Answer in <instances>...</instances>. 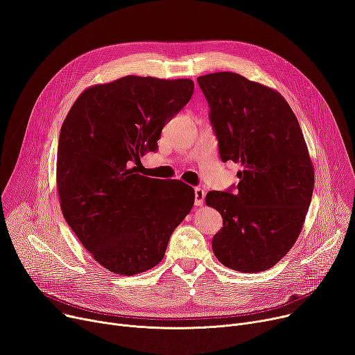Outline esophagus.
Wrapping results in <instances>:
<instances>
[{"label": "esophagus", "instance_id": "34e87169", "mask_svg": "<svg viewBox=\"0 0 355 355\" xmlns=\"http://www.w3.org/2000/svg\"><path fill=\"white\" fill-rule=\"evenodd\" d=\"M194 204L196 206H201V204L204 202V197H206V191H204L200 187H196L194 189Z\"/></svg>", "mask_w": 355, "mask_h": 355}]
</instances>
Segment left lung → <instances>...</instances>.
<instances>
[{
    "instance_id": "obj_1",
    "label": "left lung",
    "mask_w": 355,
    "mask_h": 355,
    "mask_svg": "<svg viewBox=\"0 0 355 355\" xmlns=\"http://www.w3.org/2000/svg\"><path fill=\"white\" fill-rule=\"evenodd\" d=\"M197 82L221 161L241 165L236 191L206 196L223 217L213 252L233 270H268L295 245L312 198L313 166L302 129L285 98L265 85L232 71Z\"/></svg>"
}]
</instances>
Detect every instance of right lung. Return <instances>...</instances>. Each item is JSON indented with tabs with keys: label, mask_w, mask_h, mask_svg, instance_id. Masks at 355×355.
Here are the masks:
<instances>
[{
	"label": "right lung",
	"mask_w": 355,
	"mask_h": 355,
	"mask_svg": "<svg viewBox=\"0 0 355 355\" xmlns=\"http://www.w3.org/2000/svg\"><path fill=\"white\" fill-rule=\"evenodd\" d=\"M193 92L191 79L125 76L87 87L62 125L55 175L62 213L92 257L116 275L157 266L194 206L189 184L137 171Z\"/></svg>",
	"instance_id": "obj_1"
}]
</instances>
